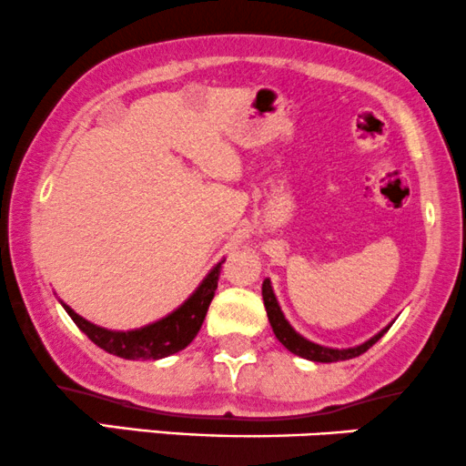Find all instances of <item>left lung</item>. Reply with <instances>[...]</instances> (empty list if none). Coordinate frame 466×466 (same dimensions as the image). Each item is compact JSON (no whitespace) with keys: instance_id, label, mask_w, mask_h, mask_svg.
Listing matches in <instances>:
<instances>
[{"instance_id":"left-lung-1","label":"left lung","mask_w":466,"mask_h":466,"mask_svg":"<svg viewBox=\"0 0 466 466\" xmlns=\"http://www.w3.org/2000/svg\"><path fill=\"white\" fill-rule=\"evenodd\" d=\"M262 299H265L267 317H268V323H271L276 339L284 347H287L290 354L301 356V358H306V360H312V362H340V360H350V358L360 356L369 350V347H373L375 343H378V340L382 339V336L389 332V328H390V325L389 328H384L382 332H378L373 339H369L367 343H362V345L347 347V350H334V347H323V345L312 343V340H308L306 336L295 332V328L287 321L282 308H279V304H278L276 293H273V287H271V279L268 278L262 282Z\"/></svg>"}]
</instances>
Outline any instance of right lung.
Segmentation results:
<instances>
[{
  "mask_svg": "<svg viewBox=\"0 0 466 466\" xmlns=\"http://www.w3.org/2000/svg\"><path fill=\"white\" fill-rule=\"evenodd\" d=\"M226 262H217L210 268V273L201 279V284L195 289V293L184 301L182 306L176 308L171 315L158 319V321L145 325L138 329H127V332H116V329L99 328L86 319H82L77 312H73L69 306L63 304L66 315L73 319V323L82 329L95 345L102 347L112 356L126 358V360H158V358H167L171 354H177L187 347L190 340L199 332L201 323H204L206 312L215 297L218 273H221V265Z\"/></svg>",
  "mask_w": 466,
  "mask_h": 466,
  "instance_id": "add662e5",
  "label": "right lung"
}]
</instances>
